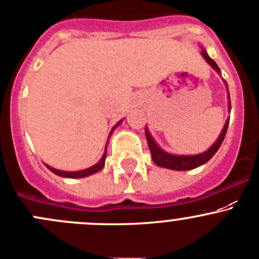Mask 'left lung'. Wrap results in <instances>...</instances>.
Listing matches in <instances>:
<instances>
[{
	"mask_svg": "<svg viewBox=\"0 0 259 259\" xmlns=\"http://www.w3.org/2000/svg\"><path fill=\"white\" fill-rule=\"evenodd\" d=\"M201 54H202V57H204V59L209 63L210 66H211L212 68L218 72V73H220V69H219V67H218V64L211 59V58L209 57V55H207V53L205 52L204 49H202ZM227 87H228V84H227ZM228 99H229V110H230L232 109V106H230L229 95H228ZM228 125H229V120L225 122L224 129H223L222 134H220V137L218 138V140L215 142V144H212V147H210V149H207L206 152L201 153V154H197V155H173V154H169V153L163 152V150L160 149L157 144H155V142L153 140L152 135L149 134L148 129L145 127V137H147L148 147H149L150 154H152V158H153V162H154L157 165H159V167L168 168V169H175V170H188V169H193V168H196V167H200V165L205 164L207 160L211 159V158L214 157L215 153L218 152V149H219L220 145H222L223 140H224L225 134H227Z\"/></svg>",
	"mask_w": 259,
	"mask_h": 259,
	"instance_id": "left-lung-1",
	"label": "left lung"
}]
</instances>
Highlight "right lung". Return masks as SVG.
<instances>
[{
  "label": "right lung",
  "instance_id": "right-lung-1",
  "mask_svg": "<svg viewBox=\"0 0 259 259\" xmlns=\"http://www.w3.org/2000/svg\"><path fill=\"white\" fill-rule=\"evenodd\" d=\"M120 122H121V120H120V121L117 122V124L115 125L114 127H112V130H111V132H110V134H111V133L114 132V129H115V127L117 126V125L120 124ZM109 137H110V135H109ZM105 159H106V149H105V153H104V155H102L101 160H100V162L97 163V164H95V165H92V167L87 168V169L78 170V172H64V170L55 169V168L49 167V165H47V167L49 168V169L52 170L53 173H55V175L60 176V177H67V178H81V177H86V176H90V175H94V173L99 172L100 169H102V168H104V165H105Z\"/></svg>",
  "mask_w": 259,
  "mask_h": 259
}]
</instances>
